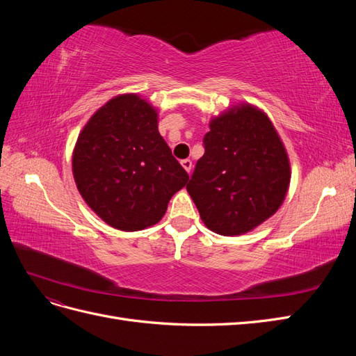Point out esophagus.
Wrapping results in <instances>:
<instances>
[{
    "instance_id": "34e87169",
    "label": "esophagus",
    "mask_w": 356,
    "mask_h": 356,
    "mask_svg": "<svg viewBox=\"0 0 356 356\" xmlns=\"http://www.w3.org/2000/svg\"><path fill=\"white\" fill-rule=\"evenodd\" d=\"M181 165H182V168H184L188 174L191 172V168H193V163H191V160L190 159H186V160H182L181 161Z\"/></svg>"
}]
</instances>
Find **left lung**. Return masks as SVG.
Returning a JSON list of instances; mask_svg holds the SVG:
<instances>
[{"mask_svg":"<svg viewBox=\"0 0 356 356\" xmlns=\"http://www.w3.org/2000/svg\"><path fill=\"white\" fill-rule=\"evenodd\" d=\"M187 191L213 233L241 236L281 208L291 181L285 145L267 114L233 105L209 122Z\"/></svg>","mask_w":356,"mask_h":356,"instance_id":"1","label":"left lung"}]
</instances>
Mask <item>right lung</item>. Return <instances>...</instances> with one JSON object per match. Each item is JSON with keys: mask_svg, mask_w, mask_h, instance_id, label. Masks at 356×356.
<instances>
[{"mask_svg": "<svg viewBox=\"0 0 356 356\" xmlns=\"http://www.w3.org/2000/svg\"><path fill=\"white\" fill-rule=\"evenodd\" d=\"M72 175L89 208L123 232L157 224L188 181L159 134L157 110L136 93L114 96L89 118L74 147Z\"/></svg>", "mask_w": 356, "mask_h": 356, "instance_id": "right-lung-1", "label": "right lung"}]
</instances>
